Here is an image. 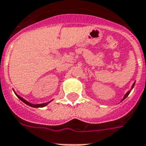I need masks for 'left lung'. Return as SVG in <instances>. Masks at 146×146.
<instances>
[{"mask_svg":"<svg viewBox=\"0 0 146 146\" xmlns=\"http://www.w3.org/2000/svg\"><path fill=\"white\" fill-rule=\"evenodd\" d=\"M133 86H134V84H133V87H132V88H133ZM130 92H130V91H129V92H127V94H125V96H124V99H125V98H127V96H128V95H129V94H130Z\"/></svg>","mask_w":146,"mask_h":146,"instance_id":"left-lung-1","label":"left lung"}]
</instances>
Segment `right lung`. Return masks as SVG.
I'll use <instances>...</instances> for the list:
<instances>
[{"label":"right lung","mask_w":146,"mask_h":146,"mask_svg":"<svg viewBox=\"0 0 146 146\" xmlns=\"http://www.w3.org/2000/svg\"><path fill=\"white\" fill-rule=\"evenodd\" d=\"M16 96H17L18 98H19L20 100H22V102H24V103H25V104H27V105H28V106H32V107H43V106H46V105H47V104H48V103H45V104H36V105H34V104H30V103H28V101H26V100H25V99H23V98H21V97H20V96L18 95V94H16Z\"/></svg>","instance_id":"add662e5"}]
</instances>
